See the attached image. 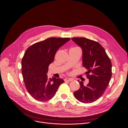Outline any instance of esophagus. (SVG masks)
<instances>
[{"label": "esophagus", "instance_id": "obj_1", "mask_svg": "<svg viewBox=\"0 0 128 128\" xmlns=\"http://www.w3.org/2000/svg\"><path fill=\"white\" fill-rule=\"evenodd\" d=\"M64 80L66 82H71L73 80L72 78H66L64 79Z\"/></svg>", "mask_w": 128, "mask_h": 128}]
</instances>
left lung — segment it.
<instances>
[{
	"label": "left lung",
	"mask_w": 128,
	"mask_h": 128,
	"mask_svg": "<svg viewBox=\"0 0 128 128\" xmlns=\"http://www.w3.org/2000/svg\"><path fill=\"white\" fill-rule=\"evenodd\" d=\"M71 40L82 50V65L88 84L84 86L78 80L80 87L74 92L76 98L84 103H92L104 94L112 76V64L104 48L98 42L84 38Z\"/></svg>",
	"instance_id": "1"
}]
</instances>
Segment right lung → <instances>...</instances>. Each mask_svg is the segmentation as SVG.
Returning a JSON list of instances; mask_svg holds the SVG:
<instances>
[{
	"mask_svg": "<svg viewBox=\"0 0 128 128\" xmlns=\"http://www.w3.org/2000/svg\"><path fill=\"white\" fill-rule=\"evenodd\" d=\"M70 40L50 38L26 50L22 60V74L26 89L34 99L39 101L51 99L64 82L59 78L48 79L46 74L57 50Z\"/></svg>",
	"mask_w": 128,
	"mask_h": 128,
	"instance_id": "obj_1",
	"label": "right lung"
}]
</instances>
